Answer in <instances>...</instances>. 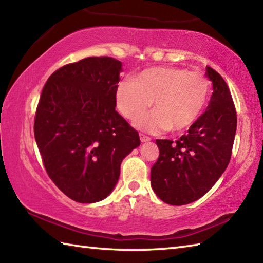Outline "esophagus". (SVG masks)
Segmentation results:
<instances>
[{
    "label": "esophagus",
    "mask_w": 263,
    "mask_h": 263,
    "mask_svg": "<svg viewBox=\"0 0 263 263\" xmlns=\"http://www.w3.org/2000/svg\"><path fill=\"white\" fill-rule=\"evenodd\" d=\"M140 140H141V142H147V141H150V140H152V139H150V138H149V137H147V136L142 135V133H140Z\"/></svg>",
    "instance_id": "1"
}]
</instances>
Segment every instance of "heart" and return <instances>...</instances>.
Returning a JSON list of instances; mask_svg holds the SVG:
<instances>
[{
  "label": "heart",
  "mask_w": 263,
  "mask_h": 263,
  "mask_svg": "<svg viewBox=\"0 0 263 263\" xmlns=\"http://www.w3.org/2000/svg\"><path fill=\"white\" fill-rule=\"evenodd\" d=\"M209 81L198 72L176 66L143 70L135 79L119 83L116 108L122 116L135 121L146 112L154 100L156 109L135 125L142 131L182 132L191 127L202 113L209 97Z\"/></svg>",
  "instance_id": "b5f03b06"
}]
</instances>
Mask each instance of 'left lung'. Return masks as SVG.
<instances>
[{"mask_svg":"<svg viewBox=\"0 0 263 263\" xmlns=\"http://www.w3.org/2000/svg\"><path fill=\"white\" fill-rule=\"evenodd\" d=\"M212 82L208 107L175 142L159 140V157L152 167L150 182L156 195L172 205L197 201L219 180L230 164L237 119L227 83L206 66Z\"/></svg>","mask_w":263,"mask_h":263,"instance_id":"8db88e82","label":"left lung"}]
</instances>
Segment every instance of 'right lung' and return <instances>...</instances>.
I'll use <instances>...</instances> for the list:
<instances>
[{
	"label": "right lung",
	"instance_id": "obj_1",
	"mask_svg": "<svg viewBox=\"0 0 263 263\" xmlns=\"http://www.w3.org/2000/svg\"><path fill=\"white\" fill-rule=\"evenodd\" d=\"M122 62L92 57L48 78L35 115L36 143L48 176L80 203L113 191L121 163L140 146L138 132L115 110Z\"/></svg>",
	"mask_w": 263,
	"mask_h": 263
}]
</instances>
